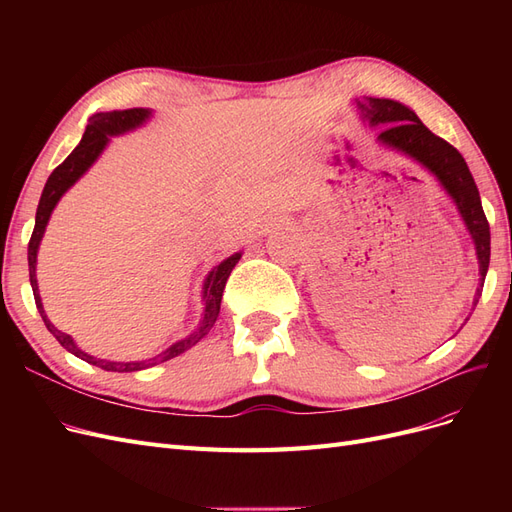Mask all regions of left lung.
<instances>
[{
	"instance_id": "left-lung-1",
	"label": "left lung",
	"mask_w": 512,
	"mask_h": 512,
	"mask_svg": "<svg viewBox=\"0 0 512 512\" xmlns=\"http://www.w3.org/2000/svg\"><path fill=\"white\" fill-rule=\"evenodd\" d=\"M356 104H359L369 126H382V132L378 134V141L382 145L404 153V156L427 168L440 181L444 192L453 198L463 224H466L472 235L478 258L480 286H483L489 269L491 235L483 205H480V194L466 160H463L453 145H448L444 138L433 134L414 115V111H410L401 102L386 98H365V102ZM480 292H483V288H476L474 307L480 299Z\"/></svg>"
}]
</instances>
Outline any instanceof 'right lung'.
Returning <instances> with one entry per match:
<instances>
[{
	"instance_id": "obj_1",
	"label": "right lung",
	"mask_w": 512,
	"mask_h": 512,
	"mask_svg": "<svg viewBox=\"0 0 512 512\" xmlns=\"http://www.w3.org/2000/svg\"><path fill=\"white\" fill-rule=\"evenodd\" d=\"M151 117L149 108H128V111H113V113H96L94 117L89 119V126L81 138V143L76 145V149L70 153V156L61 162L51 177L46 179V185L42 190L40 196V203H38V211H36V226L32 232V239H29V247H27V262H29V282H32V290H34V299H36V307L38 312L46 324V329L53 333V337L57 342L64 346L68 352H72L74 356H79V359L91 363V365H98L106 371H141L147 367H153L158 363H164L168 359H175V356L183 354L185 350H190L192 346H196L200 339H203L211 327L215 324L220 316V303H222V292L226 286L228 275L235 269V265L241 258V252L228 256L226 260H222L218 267H213V271L207 275L205 286H203V301H205V309H203V320H200L198 327L194 329V333H190L188 337L179 339L170 348H166L164 352H160L158 356H153V359L147 361H134V363H115V361H104V359H96V356H89L87 352H83L79 346L74 344V339L68 333H61L55 324L46 318L44 314V307H42V299H40V292H38V280H36V258H38V247L40 241L44 237V230L46 224H49L51 213L55 209V205L59 203V198L64 196L72 185L79 181L85 170L98 160L100 153L104 151V147L111 141V136L123 134V132H130L138 126H143V123Z\"/></svg>"
}]
</instances>
